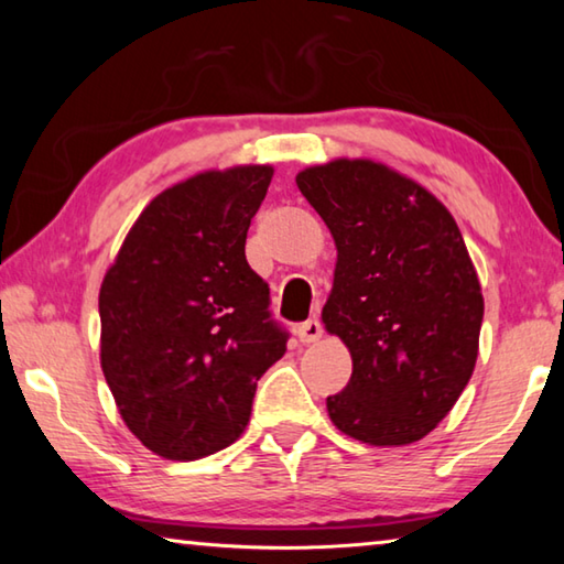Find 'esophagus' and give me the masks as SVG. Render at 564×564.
I'll list each match as a JSON object with an SVG mask.
<instances>
[{
    "label": "esophagus",
    "mask_w": 564,
    "mask_h": 564,
    "mask_svg": "<svg viewBox=\"0 0 564 564\" xmlns=\"http://www.w3.org/2000/svg\"><path fill=\"white\" fill-rule=\"evenodd\" d=\"M295 336H299V340L305 343V346H308V343H318L323 336V326L316 318L305 321L299 328H295Z\"/></svg>",
    "instance_id": "obj_1"
}]
</instances>
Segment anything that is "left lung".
<instances>
[{
  "label": "left lung",
  "instance_id": "obj_1",
  "mask_svg": "<svg viewBox=\"0 0 564 564\" xmlns=\"http://www.w3.org/2000/svg\"><path fill=\"white\" fill-rule=\"evenodd\" d=\"M295 184L338 251L321 318L352 373L326 400L333 425L378 447L415 443L451 413L480 346L485 303L460 228L380 161L333 159Z\"/></svg>",
  "mask_w": 564,
  "mask_h": 564
}]
</instances>
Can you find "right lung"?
Masks as SVG:
<instances>
[{"mask_svg":"<svg viewBox=\"0 0 564 564\" xmlns=\"http://www.w3.org/2000/svg\"><path fill=\"white\" fill-rule=\"evenodd\" d=\"M273 178L248 164L178 181L123 238L99 291V358L129 431L198 460L246 431L256 383L285 352L246 234Z\"/></svg>","mask_w":564,"mask_h":564,"instance_id":"right-lung-1","label":"right lung"}]
</instances>
